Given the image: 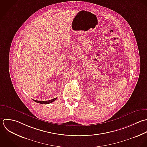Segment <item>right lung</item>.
Wrapping results in <instances>:
<instances>
[{
	"label": "right lung",
	"mask_w": 147,
	"mask_h": 147,
	"mask_svg": "<svg viewBox=\"0 0 147 147\" xmlns=\"http://www.w3.org/2000/svg\"><path fill=\"white\" fill-rule=\"evenodd\" d=\"M57 98H53L52 100H49V101H37V100H33L35 102H37V103H39V104H50L51 102H53V101H54L55 100H57Z\"/></svg>",
	"instance_id": "1"
}]
</instances>
